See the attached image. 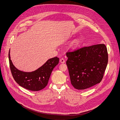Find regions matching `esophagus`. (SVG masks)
<instances>
[{
	"instance_id": "1",
	"label": "esophagus",
	"mask_w": 120,
	"mask_h": 120,
	"mask_svg": "<svg viewBox=\"0 0 120 120\" xmlns=\"http://www.w3.org/2000/svg\"><path fill=\"white\" fill-rule=\"evenodd\" d=\"M60 62L61 63H65V60H64V59L63 58H61L60 59Z\"/></svg>"
}]
</instances>
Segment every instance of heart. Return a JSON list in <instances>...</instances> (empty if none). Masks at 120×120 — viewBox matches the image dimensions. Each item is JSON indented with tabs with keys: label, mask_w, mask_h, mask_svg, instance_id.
I'll use <instances>...</instances> for the list:
<instances>
[{
	"label": "heart",
	"mask_w": 120,
	"mask_h": 120,
	"mask_svg": "<svg viewBox=\"0 0 120 120\" xmlns=\"http://www.w3.org/2000/svg\"><path fill=\"white\" fill-rule=\"evenodd\" d=\"M79 41L78 40H75L72 42L71 45L72 47H76L79 45Z\"/></svg>",
	"instance_id": "b5f03b06"
}]
</instances>
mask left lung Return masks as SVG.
I'll return each mask as SVG.
<instances>
[{"instance_id":"obj_1","label":"left lung","mask_w":120,"mask_h":120,"mask_svg":"<svg viewBox=\"0 0 120 120\" xmlns=\"http://www.w3.org/2000/svg\"><path fill=\"white\" fill-rule=\"evenodd\" d=\"M66 55L71 82L75 89L84 90L101 82L108 61L105 44L84 46Z\"/></svg>"}]
</instances>
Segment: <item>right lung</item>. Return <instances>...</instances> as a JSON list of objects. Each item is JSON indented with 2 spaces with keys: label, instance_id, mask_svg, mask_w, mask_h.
<instances>
[{
  "label": "right lung",
  "instance_id": "obj_1",
  "mask_svg": "<svg viewBox=\"0 0 120 120\" xmlns=\"http://www.w3.org/2000/svg\"><path fill=\"white\" fill-rule=\"evenodd\" d=\"M8 57L10 70L15 81L20 86L32 91L41 90L46 86L51 73L59 60L57 57L50 58L37 70L25 72L18 70L14 65L10 59V50Z\"/></svg>",
  "mask_w": 120,
  "mask_h": 120
}]
</instances>
